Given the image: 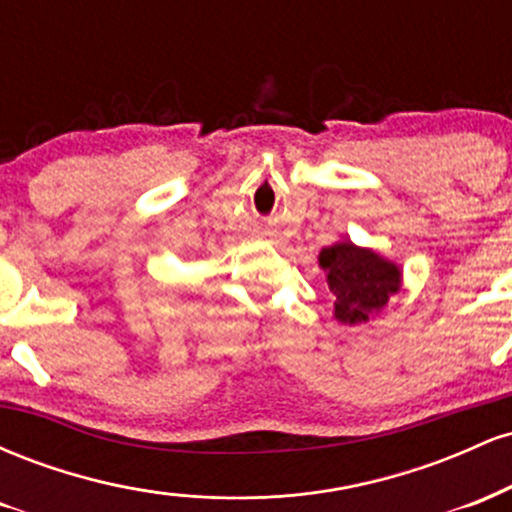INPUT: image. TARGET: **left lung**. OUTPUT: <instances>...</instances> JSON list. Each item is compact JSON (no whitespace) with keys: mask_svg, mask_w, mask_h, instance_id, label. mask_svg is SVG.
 I'll return each mask as SVG.
<instances>
[{"mask_svg":"<svg viewBox=\"0 0 512 512\" xmlns=\"http://www.w3.org/2000/svg\"><path fill=\"white\" fill-rule=\"evenodd\" d=\"M320 267L325 269L334 298V320L339 325H366L402 291V267L373 248L351 243L349 238L322 248Z\"/></svg>","mask_w":512,"mask_h":512,"instance_id":"1","label":"left lung"}]
</instances>
